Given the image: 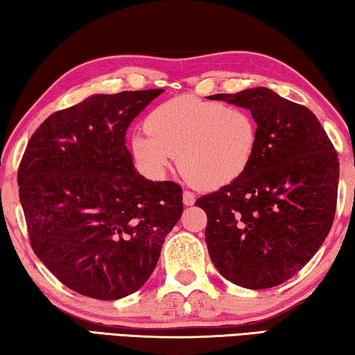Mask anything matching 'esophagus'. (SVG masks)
<instances>
[{
	"mask_svg": "<svg viewBox=\"0 0 355 355\" xmlns=\"http://www.w3.org/2000/svg\"><path fill=\"white\" fill-rule=\"evenodd\" d=\"M194 202H196V196L192 194L191 191H184L183 192V203L186 207H191V205H194Z\"/></svg>",
	"mask_w": 355,
	"mask_h": 355,
	"instance_id": "1",
	"label": "esophagus"
}]
</instances>
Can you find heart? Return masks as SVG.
Returning <instances> with one entry per match:
<instances>
[{"label":"heart","instance_id":"b5f03b06","mask_svg":"<svg viewBox=\"0 0 355 355\" xmlns=\"http://www.w3.org/2000/svg\"><path fill=\"white\" fill-rule=\"evenodd\" d=\"M147 133L131 136L137 166L159 178L175 163L186 177L216 189L241 178L254 163L258 128L252 114L219 101L182 95L148 114Z\"/></svg>","mask_w":355,"mask_h":355}]
</instances>
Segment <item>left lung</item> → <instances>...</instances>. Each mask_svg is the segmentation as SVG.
<instances>
[{"label":"left lung","mask_w":355,"mask_h":355,"mask_svg":"<svg viewBox=\"0 0 355 355\" xmlns=\"http://www.w3.org/2000/svg\"><path fill=\"white\" fill-rule=\"evenodd\" d=\"M209 98L249 110L258 142L241 178L196 200L208 218V254L232 284L249 290L277 286L300 271L329 235L338 155L309 107L271 89Z\"/></svg>","instance_id":"1"}]
</instances>
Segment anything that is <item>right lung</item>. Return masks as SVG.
<instances>
[{
	"instance_id": "1",
	"label": "right lung",
	"mask_w": 355,
	"mask_h": 355,
	"mask_svg": "<svg viewBox=\"0 0 355 355\" xmlns=\"http://www.w3.org/2000/svg\"><path fill=\"white\" fill-rule=\"evenodd\" d=\"M163 89L91 95L44 120L19 167L29 241L59 282L116 300L146 284L182 218L183 189L136 172L130 123Z\"/></svg>"
}]
</instances>
